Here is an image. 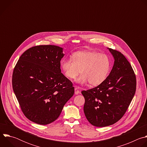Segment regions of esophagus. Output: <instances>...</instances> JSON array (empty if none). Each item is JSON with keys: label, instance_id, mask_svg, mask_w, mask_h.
I'll return each instance as SVG.
<instances>
[{"label": "esophagus", "instance_id": "34e87169", "mask_svg": "<svg viewBox=\"0 0 147 147\" xmlns=\"http://www.w3.org/2000/svg\"><path fill=\"white\" fill-rule=\"evenodd\" d=\"M74 93L76 95H78L79 93H80V89L78 87H75L74 88Z\"/></svg>", "mask_w": 147, "mask_h": 147}]
</instances>
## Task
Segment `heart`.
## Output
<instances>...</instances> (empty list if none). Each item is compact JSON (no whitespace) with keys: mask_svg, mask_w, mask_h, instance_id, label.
I'll list each match as a JSON object with an SVG mask.
<instances>
[{"mask_svg":"<svg viewBox=\"0 0 147 147\" xmlns=\"http://www.w3.org/2000/svg\"><path fill=\"white\" fill-rule=\"evenodd\" d=\"M60 66L66 77L70 80L76 78L79 84L89 82L91 86L100 85L108 76L111 67L109 57L104 54L90 51H78L72 55L71 59H63Z\"/></svg>","mask_w":147,"mask_h":147,"instance_id":"b5f03b06","label":"heart"}]
</instances>
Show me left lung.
Listing matches in <instances>:
<instances>
[{
  "label": "left lung",
  "mask_w": 147,
  "mask_h": 147,
  "mask_svg": "<svg viewBox=\"0 0 147 147\" xmlns=\"http://www.w3.org/2000/svg\"><path fill=\"white\" fill-rule=\"evenodd\" d=\"M108 49L115 60L109 75L100 85L81 92L85 98V116L96 127L108 126L119 121L136 90V75L129 61L120 52Z\"/></svg>",
  "instance_id": "obj_1"
}]
</instances>
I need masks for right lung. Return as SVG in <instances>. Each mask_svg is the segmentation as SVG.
<instances>
[{
  "mask_svg": "<svg viewBox=\"0 0 147 147\" xmlns=\"http://www.w3.org/2000/svg\"><path fill=\"white\" fill-rule=\"evenodd\" d=\"M63 49L50 45L32 47L14 69V92L24 115L36 124L56 120L74 93L72 82L61 73Z\"/></svg>",
  "mask_w": 147,
  "mask_h": 147,
  "instance_id": "add662e5",
  "label": "right lung"
}]
</instances>
